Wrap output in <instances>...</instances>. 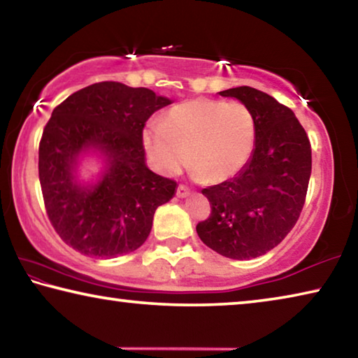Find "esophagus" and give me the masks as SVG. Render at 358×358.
<instances>
[{
  "label": "esophagus",
  "mask_w": 358,
  "mask_h": 358,
  "mask_svg": "<svg viewBox=\"0 0 358 358\" xmlns=\"http://www.w3.org/2000/svg\"><path fill=\"white\" fill-rule=\"evenodd\" d=\"M191 194V191H189V187H186L185 185H180L178 187H177V197H180V199H185V197H187Z\"/></svg>",
  "instance_id": "obj_1"
}]
</instances>
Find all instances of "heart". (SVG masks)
<instances>
[{"label":"heart","instance_id":"heart-1","mask_svg":"<svg viewBox=\"0 0 358 358\" xmlns=\"http://www.w3.org/2000/svg\"><path fill=\"white\" fill-rule=\"evenodd\" d=\"M142 141L157 172L175 175L187 161L197 178L215 185L237 175L250 161L256 124L241 102L194 99L175 106L164 123L150 121Z\"/></svg>","mask_w":358,"mask_h":358}]
</instances>
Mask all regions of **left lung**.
Instances as JSON below:
<instances>
[{"mask_svg": "<svg viewBox=\"0 0 358 358\" xmlns=\"http://www.w3.org/2000/svg\"><path fill=\"white\" fill-rule=\"evenodd\" d=\"M220 94L250 108L256 142L234 178L202 189L211 215L196 230L221 256L250 260L280 245L299 220L311 177V145L294 112L270 94L251 87Z\"/></svg>", "mask_w": 358, "mask_h": 358, "instance_id": "obj_1", "label": "left lung"}]
</instances>
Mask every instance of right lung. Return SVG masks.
I'll return each mask as SVG.
<instances>
[{
    "label": "right lung",
    "instance_id": "add662e5",
    "mask_svg": "<svg viewBox=\"0 0 358 358\" xmlns=\"http://www.w3.org/2000/svg\"><path fill=\"white\" fill-rule=\"evenodd\" d=\"M169 104L148 88L101 82L55 107L39 145V181L48 220L66 245L112 259L145 243L156 208L177 192L173 180L150 171L142 142L147 120ZM87 155L103 164L92 180L80 177Z\"/></svg>",
    "mask_w": 358,
    "mask_h": 358
}]
</instances>
